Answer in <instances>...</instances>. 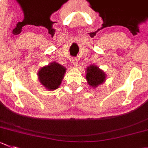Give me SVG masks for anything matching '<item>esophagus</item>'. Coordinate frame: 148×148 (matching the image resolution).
Returning a JSON list of instances; mask_svg holds the SVG:
<instances>
[{
    "instance_id": "1",
    "label": "esophagus",
    "mask_w": 148,
    "mask_h": 148,
    "mask_svg": "<svg viewBox=\"0 0 148 148\" xmlns=\"http://www.w3.org/2000/svg\"><path fill=\"white\" fill-rule=\"evenodd\" d=\"M78 59H77L76 57H73V58L72 59V62H73V64H74V65H76V64H78Z\"/></svg>"
}]
</instances>
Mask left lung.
I'll list each match as a JSON object with an SVG mask.
<instances>
[{"label": "left lung", "mask_w": 148, "mask_h": 148, "mask_svg": "<svg viewBox=\"0 0 148 148\" xmlns=\"http://www.w3.org/2000/svg\"><path fill=\"white\" fill-rule=\"evenodd\" d=\"M87 74L86 75L88 84L93 87H97L105 81V74L99 67L94 65H90L86 69Z\"/></svg>", "instance_id": "8db88e82"}]
</instances>
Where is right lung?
Wrapping results in <instances>:
<instances>
[{
  "label": "right lung",
  "mask_w": 148,
  "mask_h": 148,
  "mask_svg": "<svg viewBox=\"0 0 148 148\" xmlns=\"http://www.w3.org/2000/svg\"><path fill=\"white\" fill-rule=\"evenodd\" d=\"M65 70L62 65L53 62L40 69L38 72L39 81L47 89L54 90L61 84Z\"/></svg>",
  "instance_id": "1"
}]
</instances>
